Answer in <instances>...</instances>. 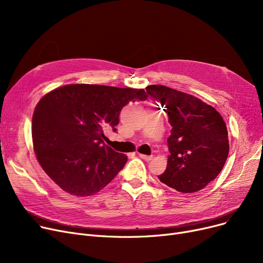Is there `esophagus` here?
Masks as SVG:
<instances>
[{
  "mask_svg": "<svg viewBox=\"0 0 263 263\" xmlns=\"http://www.w3.org/2000/svg\"><path fill=\"white\" fill-rule=\"evenodd\" d=\"M139 156H140V158H142L145 161H150V160H153V158H154L153 156H146V155H142V154H140Z\"/></svg>",
  "mask_w": 263,
  "mask_h": 263,
  "instance_id": "1",
  "label": "esophagus"
}]
</instances>
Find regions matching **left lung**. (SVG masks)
Returning a JSON list of instances; mask_svg holds the SVG:
<instances>
[{
	"label": "left lung",
	"instance_id": "1",
	"mask_svg": "<svg viewBox=\"0 0 263 263\" xmlns=\"http://www.w3.org/2000/svg\"><path fill=\"white\" fill-rule=\"evenodd\" d=\"M146 91L165 106L172 126L167 167L160 181L181 193H195L213 181L229 153L226 123L217 110L196 97L164 85Z\"/></svg>",
	"mask_w": 263,
	"mask_h": 263
}]
</instances>
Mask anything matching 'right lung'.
<instances>
[{"label": "right lung", "instance_id": "obj_1", "mask_svg": "<svg viewBox=\"0 0 263 263\" xmlns=\"http://www.w3.org/2000/svg\"><path fill=\"white\" fill-rule=\"evenodd\" d=\"M144 89L70 84L47 93L32 120L36 158L62 190L89 196L106 186L127 163V156L104 144L116 131L120 110L147 99Z\"/></svg>", "mask_w": 263, "mask_h": 263}]
</instances>
